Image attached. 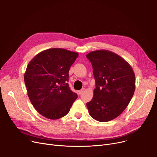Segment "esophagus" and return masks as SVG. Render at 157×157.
I'll use <instances>...</instances> for the list:
<instances>
[{
	"label": "esophagus",
	"instance_id": "34e87169",
	"mask_svg": "<svg viewBox=\"0 0 157 157\" xmlns=\"http://www.w3.org/2000/svg\"><path fill=\"white\" fill-rule=\"evenodd\" d=\"M85 91V88H82L81 89L80 91H78V94L80 95V94H82L84 91Z\"/></svg>",
	"mask_w": 157,
	"mask_h": 157
}]
</instances>
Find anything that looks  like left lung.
Returning <instances> with one entry per match:
<instances>
[{
	"label": "left lung",
	"instance_id": "obj_1",
	"mask_svg": "<svg viewBox=\"0 0 157 157\" xmlns=\"http://www.w3.org/2000/svg\"><path fill=\"white\" fill-rule=\"evenodd\" d=\"M86 58L92 65L96 86L86 104L90 115L98 121H111L125 110L134 95V71L125 60L108 50L92 51Z\"/></svg>",
	"mask_w": 157,
	"mask_h": 157
}]
</instances>
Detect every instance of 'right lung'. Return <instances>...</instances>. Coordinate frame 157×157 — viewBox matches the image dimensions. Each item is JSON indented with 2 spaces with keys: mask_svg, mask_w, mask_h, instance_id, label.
Masks as SVG:
<instances>
[{
  "mask_svg": "<svg viewBox=\"0 0 157 157\" xmlns=\"http://www.w3.org/2000/svg\"><path fill=\"white\" fill-rule=\"evenodd\" d=\"M78 56L76 52L52 48L40 52L29 63L24 75L27 94L41 116L60 119L77 99L67 82L69 69Z\"/></svg>",
  "mask_w": 157,
  "mask_h": 157,
  "instance_id": "1",
  "label": "right lung"
}]
</instances>
